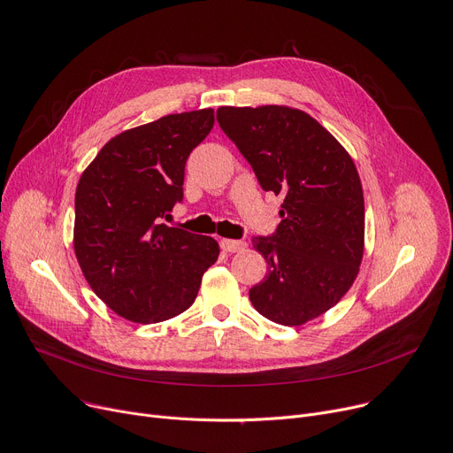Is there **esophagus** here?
<instances>
[{"mask_svg": "<svg viewBox=\"0 0 453 453\" xmlns=\"http://www.w3.org/2000/svg\"><path fill=\"white\" fill-rule=\"evenodd\" d=\"M219 245H221V249H223L225 252H228V254L242 252V250H245V247H247V243H245V242H239V239H221Z\"/></svg>", "mask_w": 453, "mask_h": 453, "instance_id": "obj_1", "label": "esophagus"}]
</instances>
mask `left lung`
<instances>
[{
    "label": "left lung",
    "instance_id": "1",
    "mask_svg": "<svg viewBox=\"0 0 453 453\" xmlns=\"http://www.w3.org/2000/svg\"><path fill=\"white\" fill-rule=\"evenodd\" d=\"M218 122L261 188L283 197L276 234L252 239L269 274L249 290L250 302L271 322L303 326L358 276L365 214L357 166L320 122L288 105H223Z\"/></svg>",
    "mask_w": 453,
    "mask_h": 453
}]
</instances>
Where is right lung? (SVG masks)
I'll return each instance as SVG.
<instances>
[{"instance_id":"add662e5","label":"right lung","mask_w":453,"mask_h":453,"mask_svg":"<svg viewBox=\"0 0 453 453\" xmlns=\"http://www.w3.org/2000/svg\"><path fill=\"white\" fill-rule=\"evenodd\" d=\"M214 122L208 108L126 129L78 180V265L95 295L129 322L157 324L184 312L218 261L214 237L158 225L182 199L186 158Z\"/></svg>"}]
</instances>
